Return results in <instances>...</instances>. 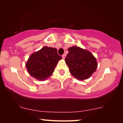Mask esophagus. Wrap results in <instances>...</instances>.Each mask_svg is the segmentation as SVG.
<instances>
[{"mask_svg": "<svg viewBox=\"0 0 123 123\" xmlns=\"http://www.w3.org/2000/svg\"><path fill=\"white\" fill-rule=\"evenodd\" d=\"M65 57H66V55H65V54L62 55V58H63V59L65 58Z\"/></svg>", "mask_w": 123, "mask_h": 123, "instance_id": "34e87169", "label": "esophagus"}]
</instances>
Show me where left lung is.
I'll use <instances>...</instances> for the list:
<instances>
[{"label":"left lung","mask_w":123,"mask_h":123,"mask_svg":"<svg viewBox=\"0 0 123 123\" xmlns=\"http://www.w3.org/2000/svg\"><path fill=\"white\" fill-rule=\"evenodd\" d=\"M65 62L73 77L79 80L90 78L98 67L96 58L91 52L77 46L68 49Z\"/></svg>","instance_id":"1"}]
</instances>
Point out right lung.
<instances>
[{"instance_id":"obj_1","label":"right lung","mask_w":123,"mask_h":123,"mask_svg":"<svg viewBox=\"0 0 123 123\" xmlns=\"http://www.w3.org/2000/svg\"><path fill=\"white\" fill-rule=\"evenodd\" d=\"M62 57L55 48L45 46L29 56L26 63L28 72L38 80H44L53 74Z\"/></svg>"}]
</instances>
